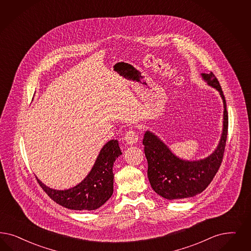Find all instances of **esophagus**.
Here are the masks:
<instances>
[{
    "instance_id": "obj_1",
    "label": "esophagus",
    "mask_w": 251,
    "mask_h": 251,
    "mask_svg": "<svg viewBox=\"0 0 251 251\" xmlns=\"http://www.w3.org/2000/svg\"><path fill=\"white\" fill-rule=\"evenodd\" d=\"M125 142L128 144V145H134L138 142L139 136L138 134L134 131V130H130L129 131H127V133L125 134Z\"/></svg>"
}]
</instances>
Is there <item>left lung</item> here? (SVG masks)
Returning a JSON list of instances; mask_svg holds the SVG:
<instances>
[{"label":"left lung","mask_w":251,"mask_h":251,"mask_svg":"<svg viewBox=\"0 0 251 251\" xmlns=\"http://www.w3.org/2000/svg\"><path fill=\"white\" fill-rule=\"evenodd\" d=\"M201 76L207 85L220 93L224 103L223 132L216 149L205 158L190 161L174 155L154 132L147 130L144 135L143 145L148 163V180L156 194L169 200L187 199L202 193L213 180L223 161L228 131L225 95L212 72L202 73Z\"/></svg>","instance_id":"obj_1"}]
</instances>
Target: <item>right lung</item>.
I'll return each mask as SVG.
<instances>
[{
    "label": "right lung",
    "mask_w": 251,
    "mask_h": 251,
    "mask_svg": "<svg viewBox=\"0 0 251 251\" xmlns=\"http://www.w3.org/2000/svg\"><path fill=\"white\" fill-rule=\"evenodd\" d=\"M121 151L118 140L108 141L96 157L86 177L74 187L55 190L46 186L37 177L44 192L62 207L74 210H94L103 206L113 194V165Z\"/></svg>",
    "instance_id": "obj_1"
}]
</instances>
